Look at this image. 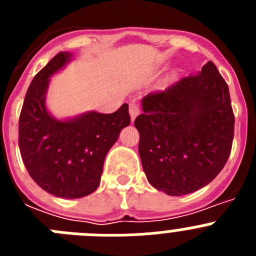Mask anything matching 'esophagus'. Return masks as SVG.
Listing matches in <instances>:
<instances>
[{"instance_id":"1","label":"esophagus","mask_w":256,"mask_h":256,"mask_svg":"<svg viewBox=\"0 0 256 256\" xmlns=\"http://www.w3.org/2000/svg\"><path fill=\"white\" fill-rule=\"evenodd\" d=\"M130 119H132V122L136 118H137V115L140 114V106L136 102L130 104Z\"/></svg>"}]
</instances>
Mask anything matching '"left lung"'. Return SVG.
Listing matches in <instances>:
<instances>
[{
  "mask_svg": "<svg viewBox=\"0 0 256 256\" xmlns=\"http://www.w3.org/2000/svg\"><path fill=\"white\" fill-rule=\"evenodd\" d=\"M142 110L134 126L151 186L183 196L220 173L232 148L234 115L228 86L214 62L165 91L144 96Z\"/></svg>",
  "mask_w": 256,
  "mask_h": 256,
  "instance_id": "8db88e82",
  "label": "left lung"
}]
</instances>
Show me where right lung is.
Returning <instances> with one entry per match:
<instances>
[{"label": "right lung", "mask_w": 256, "mask_h": 256, "mask_svg": "<svg viewBox=\"0 0 256 256\" xmlns=\"http://www.w3.org/2000/svg\"><path fill=\"white\" fill-rule=\"evenodd\" d=\"M72 56L60 52L36 74L19 118V148L29 176L40 188L62 198H83L96 191L106 154L130 123L126 104L112 114L90 112L66 120L50 114V78Z\"/></svg>", "instance_id": "obj_1"}]
</instances>
